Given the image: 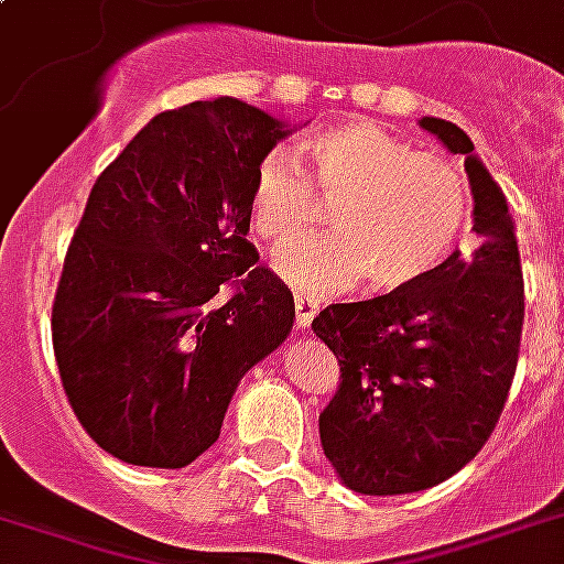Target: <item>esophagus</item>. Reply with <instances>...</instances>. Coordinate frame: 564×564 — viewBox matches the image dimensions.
<instances>
[{
  "instance_id": "1",
  "label": "esophagus",
  "mask_w": 564,
  "mask_h": 564,
  "mask_svg": "<svg viewBox=\"0 0 564 564\" xmlns=\"http://www.w3.org/2000/svg\"><path fill=\"white\" fill-rule=\"evenodd\" d=\"M316 313H319V301H313L304 292H295V322H299V328H311Z\"/></svg>"
}]
</instances>
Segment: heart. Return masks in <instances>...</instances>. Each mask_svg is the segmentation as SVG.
<instances>
[{"label":"heart","instance_id":"b5f03b06","mask_svg":"<svg viewBox=\"0 0 564 564\" xmlns=\"http://www.w3.org/2000/svg\"><path fill=\"white\" fill-rule=\"evenodd\" d=\"M316 195L334 234L295 245L274 260L304 292H343L367 274L378 292L402 290L444 263L462 234V171L437 153L367 120H334L307 139ZM316 221V200L295 150H269L253 171L251 227L269 245H290Z\"/></svg>","mask_w":564,"mask_h":564}]
</instances>
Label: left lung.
Instances as JSON below:
<instances>
[{
  "label": "left lung",
  "mask_w": 564,
  "mask_h": 564,
  "mask_svg": "<svg viewBox=\"0 0 564 564\" xmlns=\"http://www.w3.org/2000/svg\"><path fill=\"white\" fill-rule=\"evenodd\" d=\"M420 127L464 156L476 248L313 319L343 378L319 414L322 449L339 482L369 497L425 491L473 462L500 420L521 349L523 274L506 195L462 127L444 118Z\"/></svg>",
  "instance_id": "8db88e82"
}]
</instances>
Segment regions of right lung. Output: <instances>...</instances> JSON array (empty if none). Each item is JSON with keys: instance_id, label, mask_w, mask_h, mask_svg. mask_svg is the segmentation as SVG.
<instances>
[{"instance_id": "add662e5", "label": "right lung", "mask_w": 564, "mask_h": 564, "mask_svg": "<svg viewBox=\"0 0 564 564\" xmlns=\"http://www.w3.org/2000/svg\"><path fill=\"white\" fill-rule=\"evenodd\" d=\"M292 123L236 97L162 111L94 183L53 304L64 393L109 455L177 470L290 337L295 301L248 242L260 159ZM225 282L237 295L221 305Z\"/></svg>"}]
</instances>
